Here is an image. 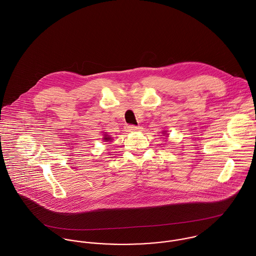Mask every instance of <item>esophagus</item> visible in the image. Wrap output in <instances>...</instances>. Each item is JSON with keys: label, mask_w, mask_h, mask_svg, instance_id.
I'll return each mask as SVG.
<instances>
[{"label": "esophagus", "mask_w": 256, "mask_h": 256, "mask_svg": "<svg viewBox=\"0 0 256 256\" xmlns=\"http://www.w3.org/2000/svg\"><path fill=\"white\" fill-rule=\"evenodd\" d=\"M127 129L129 131H137L139 129V126L136 125H127Z\"/></svg>", "instance_id": "34e87169"}]
</instances>
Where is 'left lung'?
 <instances>
[{"label":"left lung","instance_id":"1","mask_svg":"<svg viewBox=\"0 0 256 256\" xmlns=\"http://www.w3.org/2000/svg\"><path fill=\"white\" fill-rule=\"evenodd\" d=\"M164 132H166V131H164Z\"/></svg>","mask_w":256,"mask_h":256}]
</instances>
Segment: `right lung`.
<instances>
[{
  "mask_svg": "<svg viewBox=\"0 0 256 256\" xmlns=\"http://www.w3.org/2000/svg\"><path fill=\"white\" fill-rule=\"evenodd\" d=\"M104 142H110V141H111V137H110V136L106 135V134H104Z\"/></svg>",
  "mask_w": 256,
  "mask_h": 256,
  "instance_id": "add662e5",
  "label": "right lung"
}]
</instances>
